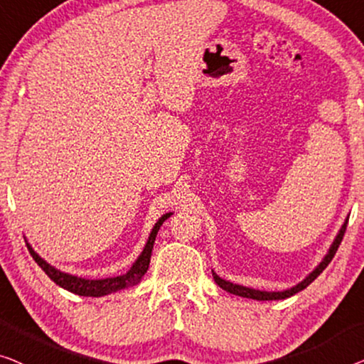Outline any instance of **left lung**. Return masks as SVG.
<instances>
[{"mask_svg": "<svg viewBox=\"0 0 364 364\" xmlns=\"http://www.w3.org/2000/svg\"><path fill=\"white\" fill-rule=\"evenodd\" d=\"M346 224H348V221H345V224H343V228L340 229V232H338L333 245H331L330 250H328V254L325 255V259L321 260L318 267H316V269L314 270V272H311V274L309 275V277H306V279L304 280V282H300L299 285L291 287L290 290H284V291H262V290L249 289V287H242V285H235V284L228 282V280L218 277V275L213 272L214 282H216L219 287H221L223 290L229 291V294H234V295H239V296H245V299H254V300H282V299H289V296L295 295L296 291L306 289V287H309L311 282H314V280H315L316 277H318V275H320L321 272H323V270L326 269V265H328V264L331 262V259L335 257L338 247H340V244H341V240H343V235H345Z\"/></svg>", "mask_w": 364, "mask_h": 364, "instance_id": "obj_1", "label": "left lung"}]
</instances>
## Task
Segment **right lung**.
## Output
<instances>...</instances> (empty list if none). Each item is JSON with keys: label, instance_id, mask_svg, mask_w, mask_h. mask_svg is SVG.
I'll return each instance as SVG.
<instances>
[{"label": "right lung", "instance_id": "1", "mask_svg": "<svg viewBox=\"0 0 364 364\" xmlns=\"http://www.w3.org/2000/svg\"><path fill=\"white\" fill-rule=\"evenodd\" d=\"M170 216L171 214H165V216L160 218V221L155 224V228H153V231L150 234V237H148V242L145 245V249H143L140 257H138L136 262L132 265V269L129 270V272L124 275H119V277L102 279V280H87V279L75 277V275L64 274V272H60V270L54 269L53 265H49L46 260L41 259L29 244H26V245H28V250L31 252V255H33V259L38 262L39 267L43 269L46 274H48V277L53 280L54 284H58L59 287H63V289L73 291V294L82 295V296L109 295V294H114V291L129 289V287L136 285L138 282H140L141 277L148 270V265H150L151 250H153V244H155L158 229H160L161 224L165 223Z\"/></svg>", "mask_w": 364, "mask_h": 364}]
</instances>
